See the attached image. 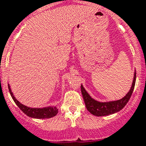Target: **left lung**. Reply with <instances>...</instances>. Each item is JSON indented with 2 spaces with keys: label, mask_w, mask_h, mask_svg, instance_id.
Here are the masks:
<instances>
[{
  "label": "left lung",
  "mask_w": 146,
  "mask_h": 146,
  "mask_svg": "<svg viewBox=\"0 0 146 146\" xmlns=\"http://www.w3.org/2000/svg\"><path fill=\"white\" fill-rule=\"evenodd\" d=\"M135 81H136V73H135V75H134V80L130 90L126 94V96H124V98L119 100L106 102H100L94 100L89 96V94L86 92L84 88L81 85V94L83 95L86 109L92 114L97 116H104V115L115 113L121 111L127 105L129 100L130 99L132 92H133L134 88H135Z\"/></svg>",
  "instance_id": "obj_1"
}]
</instances>
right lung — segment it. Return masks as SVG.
Instances as JSON below:
<instances>
[{"instance_id":"obj_1","label":"right lung","mask_w":146,"mask_h":146,"mask_svg":"<svg viewBox=\"0 0 146 146\" xmlns=\"http://www.w3.org/2000/svg\"><path fill=\"white\" fill-rule=\"evenodd\" d=\"M9 90L11 98H13L17 106L21 109V111L22 112L25 113L27 115H28V116H30V117L35 118V119H49V118L55 116L58 113V109L56 107H47L44 108H31L27 107L24 105L21 104L20 102L14 98V96L13 95V93L11 92L9 85Z\"/></svg>"}]
</instances>
